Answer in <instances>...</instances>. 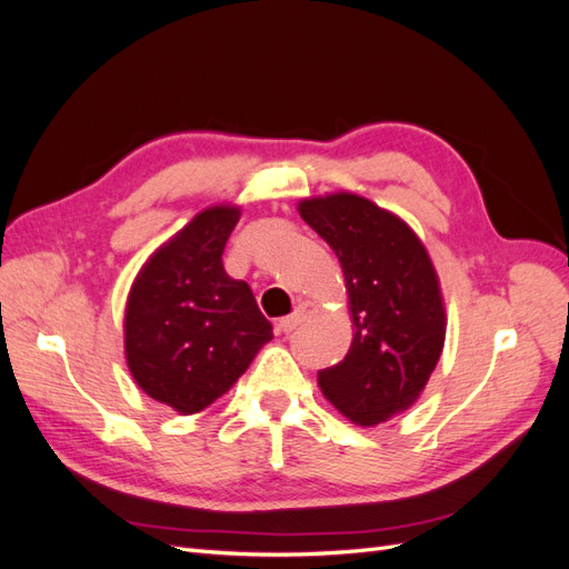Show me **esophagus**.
<instances>
[{
    "instance_id": "esophagus-1",
    "label": "esophagus",
    "mask_w": 569,
    "mask_h": 569,
    "mask_svg": "<svg viewBox=\"0 0 569 569\" xmlns=\"http://www.w3.org/2000/svg\"><path fill=\"white\" fill-rule=\"evenodd\" d=\"M318 313V306L316 303H311V301H301L299 303V308L291 316H287V318H282L280 322H278V327L282 332H295L299 325H303L308 318H313Z\"/></svg>"
}]
</instances>
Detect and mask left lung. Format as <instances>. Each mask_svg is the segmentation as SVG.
Returning <instances> with one entry per match:
<instances>
[{
  "instance_id": "obj_1",
  "label": "left lung",
  "mask_w": 569,
  "mask_h": 569,
  "mask_svg": "<svg viewBox=\"0 0 569 569\" xmlns=\"http://www.w3.org/2000/svg\"><path fill=\"white\" fill-rule=\"evenodd\" d=\"M337 253L353 341L318 385L343 418L375 427L418 401L446 337L441 289L427 249L406 222L370 199L337 192L299 203Z\"/></svg>"
}]
</instances>
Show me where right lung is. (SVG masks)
<instances>
[{
  "label": "right lung",
  "instance_id": "obj_1",
  "mask_svg": "<svg viewBox=\"0 0 569 569\" xmlns=\"http://www.w3.org/2000/svg\"><path fill=\"white\" fill-rule=\"evenodd\" d=\"M242 211L211 206L151 253L126 306V358L153 401L192 416L244 375L272 325L222 268Z\"/></svg>",
  "mask_w": 569,
  "mask_h": 569
}]
</instances>
